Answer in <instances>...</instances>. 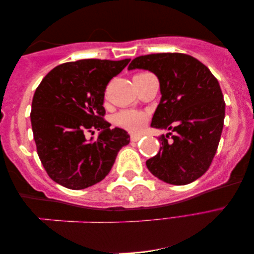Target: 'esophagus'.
Here are the masks:
<instances>
[{
    "instance_id": "obj_1",
    "label": "esophagus",
    "mask_w": 254,
    "mask_h": 254,
    "mask_svg": "<svg viewBox=\"0 0 254 254\" xmlns=\"http://www.w3.org/2000/svg\"><path fill=\"white\" fill-rule=\"evenodd\" d=\"M142 138V135H137V134H132L130 136V140L131 142H138V140Z\"/></svg>"
}]
</instances>
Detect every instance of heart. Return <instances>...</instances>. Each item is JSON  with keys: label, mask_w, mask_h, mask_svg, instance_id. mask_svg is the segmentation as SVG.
Masks as SVG:
<instances>
[{"label": "heart", "mask_w": 254, "mask_h": 254, "mask_svg": "<svg viewBox=\"0 0 254 254\" xmlns=\"http://www.w3.org/2000/svg\"><path fill=\"white\" fill-rule=\"evenodd\" d=\"M144 75H147V74L140 73L135 77L144 76ZM114 122L117 126L123 127L125 129L136 131V130H139L140 128L143 127V125L145 124V122H146V116L140 111L124 110V111H120L119 114L115 116Z\"/></svg>", "instance_id": "1"}]
</instances>
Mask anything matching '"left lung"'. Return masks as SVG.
Wrapping results in <instances>:
<instances>
[{"mask_svg": "<svg viewBox=\"0 0 254 254\" xmlns=\"http://www.w3.org/2000/svg\"><path fill=\"white\" fill-rule=\"evenodd\" d=\"M135 68L159 78L162 97L151 127L170 131L159 137L162 146L146 161L147 169L166 184H191L209 169L221 139L225 101L217 78L197 58L181 53L136 57L128 66Z\"/></svg>", "mask_w": 254, "mask_h": 254, "instance_id": "1", "label": "left lung"}]
</instances>
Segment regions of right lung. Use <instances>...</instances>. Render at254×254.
Segmentation results:
<instances>
[{"label": "right lung", "mask_w": 254, "mask_h": 254, "mask_svg": "<svg viewBox=\"0 0 254 254\" xmlns=\"http://www.w3.org/2000/svg\"><path fill=\"white\" fill-rule=\"evenodd\" d=\"M130 60H81L53 68L33 94L31 126L37 153L52 180L80 190L98 184L129 144L126 130L103 119L108 83ZM100 130L93 142L86 132Z\"/></svg>", "instance_id": "obj_1"}]
</instances>
